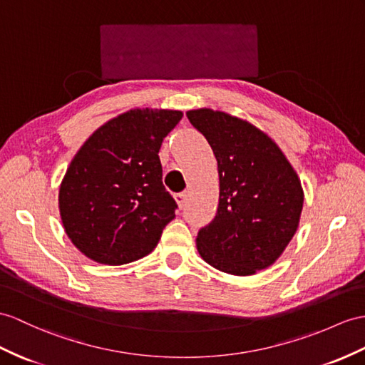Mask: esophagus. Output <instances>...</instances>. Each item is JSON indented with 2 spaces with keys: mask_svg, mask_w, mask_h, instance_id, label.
Masks as SVG:
<instances>
[{
  "mask_svg": "<svg viewBox=\"0 0 365 365\" xmlns=\"http://www.w3.org/2000/svg\"><path fill=\"white\" fill-rule=\"evenodd\" d=\"M185 198H187V192H180V193H176V195H175V200H176L178 206H180V207H182V206H184Z\"/></svg>",
  "mask_w": 365,
  "mask_h": 365,
  "instance_id": "esophagus-1",
  "label": "esophagus"
}]
</instances>
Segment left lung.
<instances>
[{"mask_svg": "<svg viewBox=\"0 0 365 365\" xmlns=\"http://www.w3.org/2000/svg\"><path fill=\"white\" fill-rule=\"evenodd\" d=\"M218 163L217 215L197 237L198 252L232 275L266 269L294 237L304 190L275 142L252 123L210 108L187 111Z\"/></svg>", "mask_w": 365, "mask_h": 365, "instance_id": "left-lung-1", "label": "left lung"}]
</instances>
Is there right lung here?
Segmentation results:
<instances>
[{
	"label": "right lung",
	"mask_w": 365,
	"mask_h": 365,
	"mask_svg": "<svg viewBox=\"0 0 365 365\" xmlns=\"http://www.w3.org/2000/svg\"><path fill=\"white\" fill-rule=\"evenodd\" d=\"M181 111L136 108L97 128L71 161L58 192L65 232L88 259L125 264L152 252L175 218L159 148Z\"/></svg>",
	"instance_id": "right-lung-1"
}]
</instances>
